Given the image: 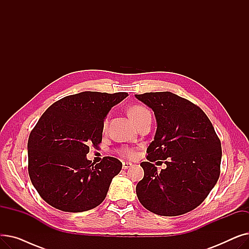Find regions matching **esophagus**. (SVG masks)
<instances>
[{
  "label": "esophagus",
  "instance_id": "esophagus-1",
  "mask_svg": "<svg viewBox=\"0 0 249 249\" xmlns=\"http://www.w3.org/2000/svg\"><path fill=\"white\" fill-rule=\"evenodd\" d=\"M131 166H132V163H131V162H127V161L125 162V161H124V162L122 163L123 169H128V168H130Z\"/></svg>",
  "mask_w": 249,
  "mask_h": 249
}]
</instances>
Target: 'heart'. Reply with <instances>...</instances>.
Returning a JSON list of instances; mask_svg holds the SVG:
<instances>
[{
	"instance_id": "obj_1",
	"label": "heart",
	"mask_w": 249,
	"mask_h": 249,
	"mask_svg": "<svg viewBox=\"0 0 249 249\" xmlns=\"http://www.w3.org/2000/svg\"><path fill=\"white\" fill-rule=\"evenodd\" d=\"M129 116L131 117V119L137 124L139 122V120L141 119V118L148 114L149 111L143 106H140V105H134V106H131L129 108ZM107 125H108V118L106 120H105L104 122V125H103V128L106 129L107 128ZM119 153L124 156V158H127V159H133L135 156V150L132 149V148H128V147H124L122 149L119 150Z\"/></svg>"
}]
</instances>
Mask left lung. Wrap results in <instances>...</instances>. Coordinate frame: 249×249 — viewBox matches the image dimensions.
Here are the masks:
<instances>
[{"instance_id":"left-lung-1","label":"left lung","mask_w":249,"mask_h":249,"mask_svg":"<svg viewBox=\"0 0 249 249\" xmlns=\"http://www.w3.org/2000/svg\"><path fill=\"white\" fill-rule=\"evenodd\" d=\"M154 112L158 128L140 163L139 202L160 216L186 214L207 198L220 176L222 148L215 129L197 105L171 91L135 95ZM165 160L160 173L152 163Z\"/></svg>"}]
</instances>
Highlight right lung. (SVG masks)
<instances>
[{
    "mask_svg": "<svg viewBox=\"0 0 249 249\" xmlns=\"http://www.w3.org/2000/svg\"><path fill=\"white\" fill-rule=\"evenodd\" d=\"M127 93L83 91L64 97L42 114L28 139L32 185L50 206L63 212H85L106 198L122 162L106 156L87 160L89 146L102 142L104 120Z\"/></svg>",
    "mask_w": 249,
    "mask_h": 249,
    "instance_id": "obj_1",
    "label": "right lung"
}]
</instances>
